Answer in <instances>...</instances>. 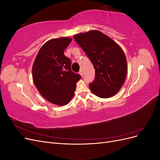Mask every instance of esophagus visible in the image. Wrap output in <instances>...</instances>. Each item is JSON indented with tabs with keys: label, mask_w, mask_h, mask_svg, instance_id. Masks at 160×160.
I'll return each mask as SVG.
<instances>
[{
	"label": "esophagus",
	"mask_w": 160,
	"mask_h": 160,
	"mask_svg": "<svg viewBox=\"0 0 160 160\" xmlns=\"http://www.w3.org/2000/svg\"><path fill=\"white\" fill-rule=\"evenodd\" d=\"M79 73L81 75V77H83V71H82V70H80V71H79Z\"/></svg>",
	"instance_id": "obj_1"
}]
</instances>
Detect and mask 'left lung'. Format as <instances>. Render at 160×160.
<instances>
[{
    "mask_svg": "<svg viewBox=\"0 0 160 160\" xmlns=\"http://www.w3.org/2000/svg\"><path fill=\"white\" fill-rule=\"evenodd\" d=\"M74 38L95 69V79L89 83L91 91L101 98L115 95L122 88L127 75V60L123 50L99 31L77 34Z\"/></svg>",
    "mask_w": 160,
    "mask_h": 160,
    "instance_id": "8db88e82",
    "label": "left lung"
}]
</instances>
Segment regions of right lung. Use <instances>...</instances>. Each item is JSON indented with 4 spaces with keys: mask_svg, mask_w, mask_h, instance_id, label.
<instances>
[{
    "mask_svg": "<svg viewBox=\"0 0 160 160\" xmlns=\"http://www.w3.org/2000/svg\"><path fill=\"white\" fill-rule=\"evenodd\" d=\"M71 41V38L62 37L47 41L41 47L32 65L34 83L43 98L53 104L68 103L81 77L71 71V61L64 55Z\"/></svg>",
    "mask_w": 160,
    "mask_h": 160,
    "instance_id": "add662e5",
    "label": "right lung"
}]
</instances>
